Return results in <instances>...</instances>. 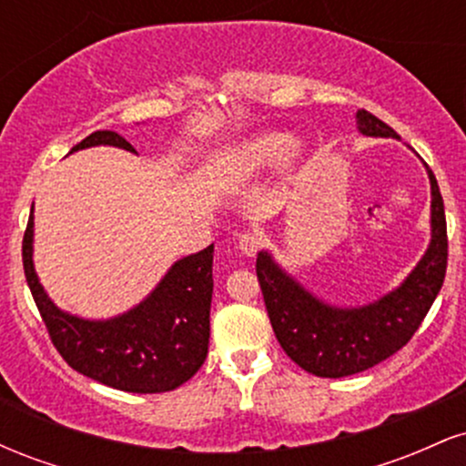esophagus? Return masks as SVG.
<instances>
[{
	"label": "esophagus",
	"mask_w": 466,
	"mask_h": 466,
	"mask_svg": "<svg viewBox=\"0 0 466 466\" xmlns=\"http://www.w3.org/2000/svg\"><path fill=\"white\" fill-rule=\"evenodd\" d=\"M260 248H263V238H260V234L243 232L238 237V249L243 251L245 256H254Z\"/></svg>",
	"instance_id": "obj_1"
}]
</instances>
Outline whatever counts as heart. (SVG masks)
I'll use <instances>...</instances> for the list:
<instances>
[{"label": "heart", "mask_w": 466, "mask_h": 466, "mask_svg": "<svg viewBox=\"0 0 466 466\" xmlns=\"http://www.w3.org/2000/svg\"><path fill=\"white\" fill-rule=\"evenodd\" d=\"M289 147V137L282 133H265V136L254 137L245 142L234 155L232 162L228 166V175L232 179H243L249 175L258 173L267 166L276 164L282 157Z\"/></svg>", "instance_id": "b5f03b06"}]
</instances>
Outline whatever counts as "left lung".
Here are the masks:
<instances>
[{"label":"left lung","instance_id":"left-lung-1","mask_svg":"<svg viewBox=\"0 0 466 466\" xmlns=\"http://www.w3.org/2000/svg\"><path fill=\"white\" fill-rule=\"evenodd\" d=\"M363 136L399 137L370 111H357ZM431 243L397 291L361 309H335L315 300L278 267L267 251L256 258V276L282 350L315 377L339 379L368 370L414 337L434 304L447 271V221L442 195L430 168Z\"/></svg>","mask_w":466,"mask_h":466}]
</instances>
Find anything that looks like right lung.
Masks as SVG:
<instances>
[{
    "instance_id": "obj_1",
    "label": "right lung",
    "mask_w": 466,
    "mask_h": 466,
    "mask_svg": "<svg viewBox=\"0 0 466 466\" xmlns=\"http://www.w3.org/2000/svg\"><path fill=\"white\" fill-rule=\"evenodd\" d=\"M98 144L136 151L116 131H96L72 151ZM212 256L215 245H208L177 260L151 296L129 313L89 322L58 311L39 285L32 265V212L21 243L25 280L58 355L94 381L137 394L170 392L206 361L215 287Z\"/></svg>"
}]
</instances>
